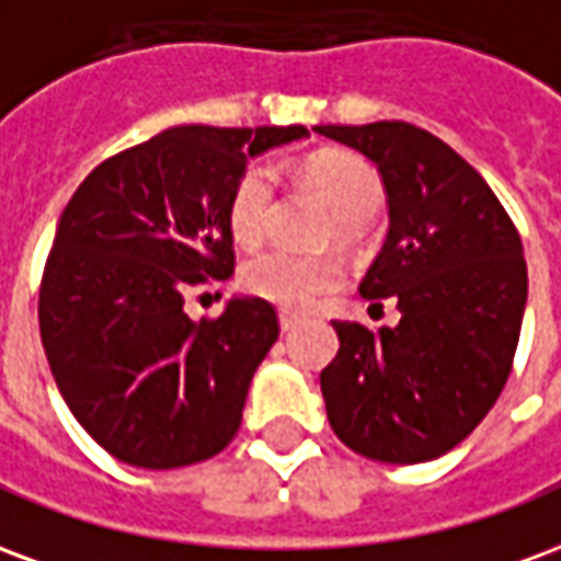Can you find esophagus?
<instances>
[{"label":"esophagus","mask_w":561,"mask_h":561,"mask_svg":"<svg viewBox=\"0 0 561 561\" xmlns=\"http://www.w3.org/2000/svg\"><path fill=\"white\" fill-rule=\"evenodd\" d=\"M300 324V318L294 316V312H279V328L282 333H288V330H294Z\"/></svg>","instance_id":"obj_1"}]
</instances>
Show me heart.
Returning <instances> with one entry per match:
<instances>
[{
  "label": "heart",
  "instance_id": "1",
  "mask_svg": "<svg viewBox=\"0 0 561 561\" xmlns=\"http://www.w3.org/2000/svg\"><path fill=\"white\" fill-rule=\"evenodd\" d=\"M306 176L316 192L336 213V237L352 240L357 228L373 219L385 201L378 173L352 152H321L306 161ZM276 209V171L257 161L249 164L233 185L228 201V228L243 245L261 243L270 231ZM240 282L249 294L282 309H306L333 291L342 282V270L330 257L297 255L288 249H267L249 257L240 270Z\"/></svg>",
  "mask_w": 561,
  "mask_h": 561
}]
</instances>
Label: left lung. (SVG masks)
<instances>
[{
    "label": "left lung",
    "mask_w": 561,
    "mask_h": 561,
    "mask_svg": "<svg viewBox=\"0 0 561 561\" xmlns=\"http://www.w3.org/2000/svg\"><path fill=\"white\" fill-rule=\"evenodd\" d=\"M357 149L388 192V240L360 294L393 300L397 328L333 321L321 373L328 421L354 454L412 466L457 447L505 388L526 312L523 243L493 188L412 123L318 126Z\"/></svg>",
    "instance_id": "8db88e82"
}]
</instances>
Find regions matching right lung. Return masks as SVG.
<instances>
[{
  "instance_id": "1",
  "label": "right lung",
  "mask_w": 561,
  "mask_h": 561,
  "mask_svg": "<svg viewBox=\"0 0 561 561\" xmlns=\"http://www.w3.org/2000/svg\"><path fill=\"white\" fill-rule=\"evenodd\" d=\"M304 126H176L102 161L59 216L38 297L47 364L99 445L138 469L216 457L279 340L276 309L231 297L188 318L185 294L233 273L228 201L249 159Z\"/></svg>"
}]
</instances>
